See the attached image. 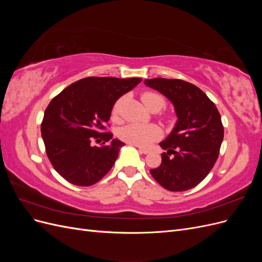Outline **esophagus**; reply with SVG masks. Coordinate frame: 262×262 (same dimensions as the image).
Listing matches in <instances>:
<instances>
[{"label":"esophagus","mask_w":262,"mask_h":262,"mask_svg":"<svg viewBox=\"0 0 262 262\" xmlns=\"http://www.w3.org/2000/svg\"><path fill=\"white\" fill-rule=\"evenodd\" d=\"M138 147H139V150L141 153H143V154H148L149 153V149H147V148H143L141 146H138Z\"/></svg>","instance_id":"esophagus-1"}]
</instances>
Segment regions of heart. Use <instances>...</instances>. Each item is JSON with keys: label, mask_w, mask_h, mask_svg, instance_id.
Segmentation results:
<instances>
[{"label": "heart", "mask_w": 262, "mask_h": 262, "mask_svg": "<svg viewBox=\"0 0 262 262\" xmlns=\"http://www.w3.org/2000/svg\"><path fill=\"white\" fill-rule=\"evenodd\" d=\"M142 101L144 102L147 109L150 112H160L165 105L166 101L162 95L153 93V92H146L142 95ZM123 104V98H119L113 107L112 116L113 118L117 119L120 115L121 107ZM119 137L123 140L126 143H130L137 146H148L152 142L156 141L162 137V131L156 125L153 124H138V123H131L123 126V128L119 131Z\"/></svg>", "instance_id": "b5f03b06"}]
</instances>
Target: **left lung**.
Wrapping results in <instances>:
<instances>
[{"label":"left lung","mask_w":262,"mask_h":262,"mask_svg":"<svg viewBox=\"0 0 262 262\" xmlns=\"http://www.w3.org/2000/svg\"><path fill=\"white\" fill-rule=\"evenodd\" d=\"M145 85L167 97L178 120L160 145V167L150 169L153 178L169 191H186L199 185L215 164L224 128L214 102L199 87L182 80L152 78Z\"/></svg>","instance_id":"8db88e82"}]
</instances>
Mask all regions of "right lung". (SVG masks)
I'll list each match as a JSON object with an SVG mask.
<instances>
[{"instance_id": "add662e5", "label": "right lung", "mask_w": 262, "mask_h": 262, "mask_svg": "<svg viewBox=\"0 0 262 262\" xmlns=\"http://www.w3.org/2000/svg\"><path fill=\"white\" fill-rule=\"evenodd\" d=\"M139 77H85L68 86L47 107L41 137L53 168L71 184L89 187L114 166L123 142L105 131L117 99L133 90ZM104 141L94 147L92 141ZM108 143V145H105Z\"/></svg>"}]
</instances>
